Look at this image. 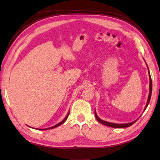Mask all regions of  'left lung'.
<instances>
[{
    "label": "left lung",
    "mask_w": 160,
    "mask_h": 160,
    "mask_svg": "<svg viewBox=\"0 0 160 160\" xmlns=\"http://www.w3.org/2000/svg\"><path fill=\"white\" fill-rule=\"evenodd\" d=\"M149 77H150V85H149V89H150V91H149V95H148V101L147 105H146V107L144 108V111L147 108V106L149 104V102H150L151 100V93H152V80H151V78L150 76V73H149ZM95 115H96V118L97 119V120L100 122V123L104 125H106L107 127H113V128H126V127H128L130 126L133 124L135 122H136L138 120H136L134 122H131V123H127V124H115V123H111V122H108L106 121H104L102 120H101L98 117V115L96 114V112L95 111Z\"/></svg>",
    "instance_id": "1"
}]
</instances>
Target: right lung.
Here are the masks:
<instances>
[{
	"instance_id": "add662e5",
	"label": "right lung",
	"mask_w": 160,
	"mask_h": 160,
	"mask_svg": "<svg viewBox=\"0 0 160 160\" xmlns=\"http://www.w3.org/2000/svg\"><path fill=\"white\" fill-rule=\"evenodd\" d=\"M69 113L67 114V115L66 116V118L64 119V120L62 121V122H60V123H58V124H57L56 125H55V126H53V127H50V128H40V129H39V130H46V129H52V128H56V127H58V126H60V125H61L62 124H63L64 122H65L66 120H67V118H68V116H69Z\"/></svg>"
}]
</instances>
